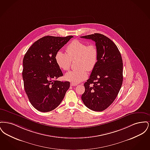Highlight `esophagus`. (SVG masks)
I'll use <instances>...</instances> for the list:
<instances>
[{
    "instance_id": "1",
    "label": "esophagus",
    "mask_w": 150,
    "mask_h": 150,
    "mask_svg": "<svg viewBox=\"0 0 150 150\" xmlns=\"http://www.w3.org/2000/svg\"><path fill=\"white\" fill-rule=\"evenodd\" d=\"M70 85H71V86H77V84H75V83H71V84H70Z\"/></svg>"
}]
</instances>
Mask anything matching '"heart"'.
I'll use <instances>...</instances> for the list:
<instances>
[{
	"label": "heart",
	"mask_w": 150,
	"mask_h": 150,
	"mask_svg": "<svg viewBox=\"0 0 150 150\" xmlns=\"http://www.w3.org/2000/svg\"><path fill=\"white\" fill-rule=\"evenodd\" d=\"M66 53L58 51L55 60L59 68L67 71L71 64L75 61L74 70L68 72L64 75V79L75 84L85 80L88 76L86 70L91 71L94 69L98 58V51L94 44L88 45L78 40L72 41L66 47Z\"/></svg>",
	"instance_id": "heart-1"
}]
</instances>
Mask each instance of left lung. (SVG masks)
I'll use <instances>...</instances> for the list:
<instances>
[{
    "instance_id": "8db88e82",
    "label": "left lung",
    "mask_w": 150,
    "mask_h": 150,
    "mask_svg": "<svg viewBox=\"0 0 150 150\" xmlns=\"http://www.w3.org/2000/svg\"><path fill=\"white\" fill-rule=\"evenodd\" d=\"M96 43L98 51L97 63L84 84L85 92L81 100L86 107L102 111L114 101L121 88L122 60L117 46L110 39L98 33L80 36Z\"/></svg>"
}]
</instances>
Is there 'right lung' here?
Returning <instances> with one entry per match:
<instances>
[{"label": "right lung", "instance_id": "add662e5", "mask_svg": "<svg viewBox=\"0 0 150 150\" xmlns=\"http://www.w3.org/2000/svg\"><path fill=\"white\" fill-rule=\"evenodd\" d=\"M72 36H45L36 41L23 59L22 78L25 92L33 106L49 112L61 103L70 88L69 81L56 79L63 76L55 56Z\"/></svg>", "mask_w": 150, "mask_h": 150}]
</instances>
